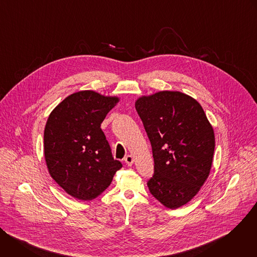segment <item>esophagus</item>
Instances as JSON below:
<instances>
[{
  "label": "esophagus",
  "mask_w": 257,
  "mask_h": 257,
  "mask_svg": "<svg viewBox=\"0 0 257 257\" xmlns=\"http://www.w3.org/2000/svg\"><path fill=\"white\" fill-rule=\"evenodd\" d=\"M124 161H125V163H126V165L127 166H132V164H133V162H134V160H133V157L131 156V155H128V156H126L125 157V159H124Z\"/></svg>",
  "instance_id": "obj_1"
}]
</instances>
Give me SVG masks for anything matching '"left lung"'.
<instances>
[{
  "label": "left lung",
  "mask_w": 257,
  "mask_h": 257,
  "mask_svg": "<svg viewBox=\"0 0 257 257\" xmlns=\"http://www.w3.org/2000/svg\"><path fill=\"white\" fill-rule=\"evenodd\" d=\"M135 107L153 149L150 192L172 209L186 204L207 179L214 152L213 130L203 108L179 91L142 96Z\"/></svg>",
  "instance_id": "left-lung-1"
}]
</instances>
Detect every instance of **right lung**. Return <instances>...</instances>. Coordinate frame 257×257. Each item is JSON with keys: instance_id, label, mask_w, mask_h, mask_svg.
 <instances>
[{"instance_id": "add662e5", "label": "right lung", "mask_w": 257, "mask_h": 257, "mask_svg": "<svg viewBox=\"0 0 257 257\" xmlns=\"http://www.w3.org/2000/svg\"><path fill=\"white\" fill-rule=\"evenodd\" d=\"M118 101L91 90L79 91L66 97L49 116L44 141L50 175L77 199L98 196L122 168L100 128Z\"/></svg>"}]
</instances>
